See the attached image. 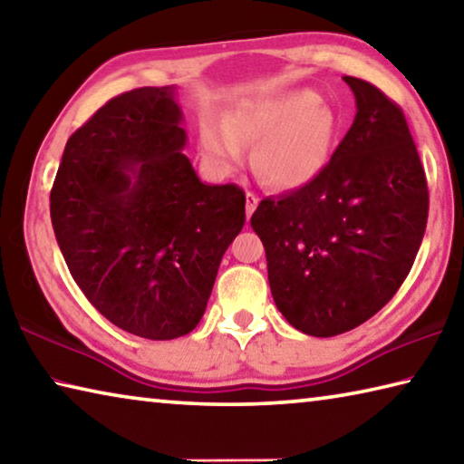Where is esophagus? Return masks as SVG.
Segmentation results:
<instances>
[{"label": "esophagus", "mask_w": 464, "mask_h": 464, "mask_svg": "<svg viewBox=\"0 0 464 464\" xmlns=\"http://www.w3.org/2000/svg\"><path fill=\"white\" fill-rule=\"evenodd\" d=\"M256 207H257V196L247 192V204H246V217H247V221L251 218V215H254Z\"/></svg>", "instance_id": "esophagus-1"}]
</instances>
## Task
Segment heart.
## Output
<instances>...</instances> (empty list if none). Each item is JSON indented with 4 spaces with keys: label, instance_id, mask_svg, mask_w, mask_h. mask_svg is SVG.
<instances>
[{
    "label": "heart",
    "instance_id": "b5f03b06",
    "mask_svg": "<svg viewBox=\"0 0 464 464\" xmlns=\"http://www.w3.org/2000/svg\"><path fill=\"white\" fill-rule=\"evenodd\" d=\"M340 121L334 108L311 90L241 102L217 127L207 122L200 135L202 160L215 174L241 166L251 144L249 166L274 190H301L324 174L332 160Z\"/></svg>",
    "mask_w": 464,
    "mask_h": 464
}]
</instances>
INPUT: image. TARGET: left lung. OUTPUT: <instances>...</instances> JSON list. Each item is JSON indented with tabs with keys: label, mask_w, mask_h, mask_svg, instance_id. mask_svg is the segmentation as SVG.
Returning <instances> with one entry per match:
<instances>
[{
	"label": "left lung",
	"mask_w": 464,
	"mask_h": 464,
	"mask_svg": "<svg viewBox=\"0 0 464 464\" xmlns=\"http://www.w3.org/2000/svg\"><path fill=\"white\" fill-rule=\"evenodd\" d=\"M350 130L315 182L264 198V243L278 311L298 332L332 337L379 313L410 274L428 223V184L403 110L345 75Z\"/></svg>",
	"instance_id": "left-lung-1"
}]
</instances>
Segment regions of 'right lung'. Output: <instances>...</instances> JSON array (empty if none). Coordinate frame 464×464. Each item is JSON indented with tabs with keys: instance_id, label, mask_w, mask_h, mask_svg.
I'll return each instance as SVG.
<instances>
[{
	"instance_id": "1",
	"label": "right lung",
	"mask_w": 464,
	"mask_h": 464,
	"mask_svg": "<svg viewBox=\"0 0 464 464\" xmlns=\"http://www.w3.org/2000/svg\"><path fill=\"white\" fill-rule=\"evenodd\" d=\"M182 122L176 85L121 93L69 137L51 190L77 286L110 324L145 340L198 325L246 223L239 186L196 176Z\"/></svg>"
}]
</instances>
